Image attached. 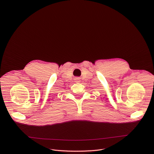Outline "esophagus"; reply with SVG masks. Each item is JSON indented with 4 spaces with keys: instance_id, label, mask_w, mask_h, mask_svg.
Here are the masks:
<instances>
[{
    "instance_id": "esophagus-1",
    "label": "esophagus",
    "mask_w": 154,
    "mask_h": 154,
    "mask_svg": "<svg viewBox=\"0 0 154 154\" xmlns=\"http://www.w3.org/2000/svg\"><path fill=\"white\" fill-rule=\"evenodd\" d=\"M79 80H80V79H77V80H76V81H77V82H79Z\"/></svg>"
}]
</instances>
